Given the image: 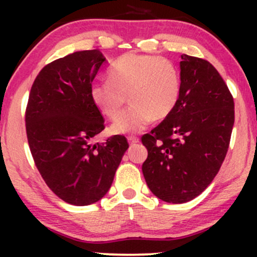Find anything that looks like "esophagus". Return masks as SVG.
Wrapping results in <instances>:
<instances>
[{"instance_id":"34e87169","label":"esophagus","mask_w":257,"mask_h":257,"mask_svg":"<svg viewBox=\"0 0 257 257\" xmlns=\"http://www.w3.org/2000/svg\"><path fill=\"white\" fill-rule=\"evenodd\" d=\"M128 141H129V144H137V143H139V138L138 137H134V135H131V137H128Z\"/></svg>"}]
</instances>
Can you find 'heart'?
<instances>
[{
    "instance_id": "heart-1",
    "label": "heart",
    "mask_w": 257,
    "mask_h": 257,
    "mask_svg": "<svg viewBox=\"0 0 257 257\" xmlns=\"http://www.w3.org/2000/svg\"><path fill=\"white\" fill-rule=\"evenodd\" d=\"M182 78L172 60L158 55L126 53L113 61L108 79L93 82V104L110 119L120 114L129 94L132 106L112 124L116 134L137 133L153 119L168 118L179 104Z\"/></svg>"
}]
</instances>
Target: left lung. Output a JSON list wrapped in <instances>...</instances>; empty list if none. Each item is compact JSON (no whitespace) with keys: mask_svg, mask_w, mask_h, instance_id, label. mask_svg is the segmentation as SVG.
<instances>
[{"mask_svg":"<svg viewBox=\"0 0 257 257\" xmlns=\"http://www.w3.org/2000/svg\"><path fill=\"white\" fill-rule=\"evenodd\" d=\"M182 90L175 110L141 141L149 156L143 174L151 192L186 203L211 184L225 161L234 124V101L217 70L181 55Z\"/></svg>","mask_w":257,"mask_h":257,"instance_id":"1","label":"left lung"}]
</instances>
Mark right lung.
Listing matches in <instances>:
<instances>
[{"label":"right lung","instance_id":"add662e5","mask_svg":"<svg viewBox=\"0 0 257 257\" xmlns=\"http://www.w3.org/2000/svg\"><path fill=\"white\" fill-rule=\"evenodd\" d=\"M104 61L99 49L57 59L41 70L29 95L25 125L32 158L47 186L69 204L101 199L129 147L123 135L93 143L105 119L89 88Z\"/></svg>","mask_w":257,"mask_h":257}]
</instances>
